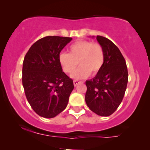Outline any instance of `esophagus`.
Listing matches in <instances>:
<instances>
[{
	"mask_svg": "<svg viewBox=\"0 0 150 150\" xmlns=\"http://www.w3.org/2000/svg\"><path fill=\"white\" fill-rule=\"evenodd\" d=\"M81 83H82V82H81V81H77V80H75V81H73V84L75 86H77L78 84Z\"/></svg>",
	"mask_w": 150,
	"mask_h": 150,
	"instance_id": "obj_1",
	"label": "esophagus"
}]
</instances>
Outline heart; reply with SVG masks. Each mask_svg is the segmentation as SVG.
<instances>
[{
    "label": "heart",
    "instance_id": "b5f03b06",
    "mask_svg": "<svg viewBox=\"0 0 150 150\" xmlns=\"http://www.w3.org/2000/svg\"><path fill=\"white\" fill-rule=\"evenodd\" d=\"M59 62L63 72L71 75L77 67L80 68L72 75V78L83 79L90 75H96L103 67L104 52L99 43L90 40H78L69 48V54L61 53L59 56Z\"/></svg>",
    "mask_w": 150,
    "mask_h": 150
}]
</instances>
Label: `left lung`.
Listing matches in <instances>:
<instances>
[{
	"label": "left lung",
	"instance_id": "obj_1",
	"mask_svg": "<svg viewBox=\"0 0 150 150\" xmlns=\"http://www.w3.org/2000/svg\"><path fill=\"white\" fill-rule=\"evenodd\" d=\"M102 46L104 62L96 76L86 81V104L98 115L110 116L121 103L128 83V69L121 52L110 40L97 35Z\"/></svg>",
	"mask_w": 150,
	"mask_h": 150
}]
</instances>
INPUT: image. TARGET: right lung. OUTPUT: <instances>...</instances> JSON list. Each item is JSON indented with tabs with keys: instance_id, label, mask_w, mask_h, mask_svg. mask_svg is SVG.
Masks as SVG:
<instances>
[{
	"instance_id": "1",
	"label": "right lung",
	"mask_w": 150,
	"mask_h": 150,
	"mask_svg": "<svg viewBox=\"0 0 150 150\" xmlns=\"http://www.w3.org/2000/svg\"><path fill=\"white\" fill-rule=\"evenodd\" d=\"M72 38L46 36L37 40L25 55L22 85L25 96L38 115L52 118L66 108L73 81L62 71L59 56Z\"/></svg>"
}]
</instances>
